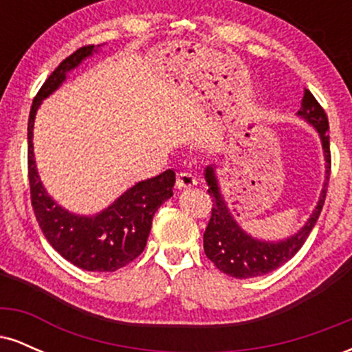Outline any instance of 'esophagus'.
I'll return each mask as SVG.
<instances>
[{
	"label": "esophagus",
	"mask_w": 352,
	"mask_h": 352,
	"mask_svg": "<svg viewBox=\"0 0 352 352\" xmlns=\"http://www.w3.org/2000/svg\"><path fill=\"white\" fill-rule=\"evenodd\" d=\"M193 185H197V179L193 173L180 172L179 175H177V187L179 188H190L193 187Z\"/></svg>",
	"instance_id": "1"
}]
</instances>
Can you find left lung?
<instances>
[{"instance_id":"8db88e82","label":"left lung","mask_w":352,"mask_h":352,"mask_svg":"<svg viewBox=\"0 0 352 352\" xmlns=\"http://www.w3.org/2000/svg\"><path fill=\"white\" fill-rule=\"evenodd\" d=\"M298 116L308 120L318 129L321 135L322 148H324L326 159V184L322 188L321 199L318 201V207L311 215L308 223L302 227L296 235L280 243H265V241L253 240L236 225L233 217L230 215L223 197L218 190L215 173L212 167L205 170V179L208 184V195L212 197V217H210L207 228L204 233V250L205 254L220 272L233 278L263 276V274L280 268L286 261L292 260L298 250L305 245L306 238L309 236L311 230L316 225L319 213L326 200L328 192V182L331 175V151H329V122L324 109L318 102L316 98L305 89V98L301 100V107Z\"/></svg>"}]
</instances>
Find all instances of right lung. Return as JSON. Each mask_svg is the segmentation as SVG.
Here are the masks:
<instances>
[{"mask_svg": "<svg viewBox=\"0 0 352 352\" xmlns=\"http://www.w3.org/2000/svg\"><path fill=\"white\" fill-rule=\"evenodd\" d=\"M94 44L79 47L52 71L38 91L28 120V179L31 205L44 236L60 256L87 272H117L134 261L147 245L157 208L172 197L175 172L165 170L153 179L139 182L98 217H78L66 212L44 190L36 170L33 124L39 104L56 91L66 72L92 54Z\"/></svg>", "mask_w": 352, "mask_h": 352, "instance_id": "obj_1", "label": "right lung"}]
</instances>
